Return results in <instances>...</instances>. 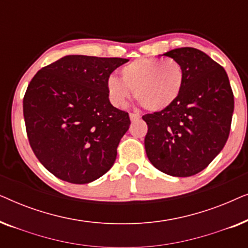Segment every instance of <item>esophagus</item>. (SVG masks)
<instances>
[{
    "label": "esophagus",
    "mask_w": 248,
    "mask_h": 248,
    "mask_svg": "<svg viewBox=\"0 0 248 248\" xmlns=\"http://www.w3.org/2000/svg\"><path fill=\"white\" fill-rule=\"evenodd\" d=\"M130 118H131L132 122H135V121H138L139 118H140V115L137 114V113H130Z\"/></svg>",
    "instance_id": "34e87169"
}]
</instances>
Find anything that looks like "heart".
<instances>
[{"label":"heart","mask_w":248,"mask_h":248,"mask_svg":"<svg viewBox=\"0 0 248 248\" xmlns=\"http://www.w3.org/2000/svg\"><path fill=\"white\" fill-rule=\"evenodd\" d=\"M121 79L109 77L107 93L111 104L124 107L133 91L134 99L144 109L159 111L172 105L184 84V69L172 59H139L120 71Z\"/></svg>","instance_id":"heart-1"}]
</instances>
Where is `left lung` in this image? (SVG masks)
Masks as SVG:
<instances>
[{
  "label": "left lung",
  "mask_w": 248,
  "mask_h": 248,
  "mask_svg": "<svg viewBox=\"0 0 248 248\" xmlns=\"http://www.w3.org/2000/svg\"><path fill=\"white\" fill-rule=\"evenodd\" d=\"M184 69L176 101L142 116L148 125L145 152L155 168L188 177L209 166L228 140L233 93L223 67L202 50L182 47L164 54Z\"/></svg>",
  "instance_id": "8db88e82"
}]
</instances>
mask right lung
<instances>
[{"label": "right lung", "instance_id": "obj_1", "mask_svg": "<svg viewBox=\"0 0 248 248\" xmlns=\"http://www.w3.org/2000/svg\"><path fill=\"white\" fill-rule=\"evenodd\" d=\"M126 62L67 55L30 81L23 97L27 137L40 164L57 178L87 184L114 165L131 121L110 104L107 80Z\"/></svg>", "mask_w": 248, "mask_h": 248}]
</instances>
